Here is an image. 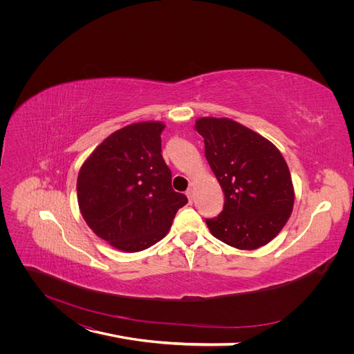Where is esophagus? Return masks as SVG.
Segmentation results:
<instances>
[{
  "label": "esophagus",
  "instance_id": "obj_1",
  "mask_svg": "<svg viewBox=\"0 0 354 354\" xmlns=\"http://www.w3.org/2000/svg\"><path fill=\"white\" fill-rule=\"evenodd\" d=\"M187 196H188L189 202H192V199H194V189H192V188H188V191H187Z\"/></svg>",
  "mask_w": 354,
  "mask_h": 354
}]
</instances>
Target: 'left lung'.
<instances>
[{
	"instance_id": "left-lung-1",
	"label": "left lung",
	"mask_w": 354,
	"mask_h": 354,
	"mask_svg": "<svg viewBox=\"0 0 354 354\" xmlns=\"http://www.w3.org/2000/svg\"><path fill=\"white\" fill-rule=\"evenodd\" d=\"M205 158L225 203L207 219L211 234L238 250H257L283 230L294 205V188L281 152L266 138L227 118L195 123Z\"/></svg>"
}]
</instances>
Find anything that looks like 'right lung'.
Masks as SVG:
<instances>
[{
    "label": "right lung",
    "instance_id": "1",
    "mask_svg": "<svg viewBox=\"0 0 354 354\" xmlns=\"http://www.w3.org/2000/svg\"><path fill=\"white\" fill-rule=\"evenodd\" d=\"M162 122L124 126L106 138L84 160L77 201L90 230L124 252L143 251L169 231L188 203L172 188L162 156Z\"/></svg>",
    "mask_w": 354,
    "mask_h": 354
}]
</instances>
